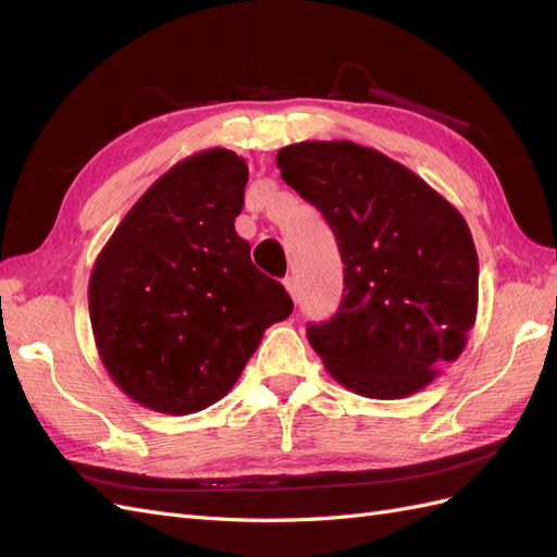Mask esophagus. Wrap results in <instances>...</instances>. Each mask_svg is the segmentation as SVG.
Masks as SVG:
<instances>
[{"label": "esophagus", "instance_id": "obj_1", "mask_svg": "<svg viewBox=\"0 0 557 557\" xmlns=\"http://www.w3.org/2000/svg\"><path fill=\"white\" fill-rule=\"evenodd\" d=\"M283 285H285V290L290 293V297H293V299H297V297H299V285H297V278H295V276H288V278H285V281H283Z\"/></svg>", "mask_w": 557, "mask_h": 557}]
</instances>
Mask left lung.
Instances as JSON below:
<instances>
[{
    "instance_id": "obj_1",
    "label": "left lung",
    "mask_w": 557,
    "mask_h": 557,
    "mask_svg": "<svg viewBox=\"0 0 557 557\" xmlns=\"http://www.w3.org/2000/svg\"><path fill=\"white\" fill-rule=\"evenodd\" d=\"M283 181L334 232L344 297L307 336L348 391L399 399L458 360L476 320L479 258L465 218L407 166L352 141L278 150Z\"/></svg>"
}]
</instances>
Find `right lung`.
I'll list each match as a JSON object with an SVG mask.
<instances>
[{
    "label": "right lung",
    "instance_id": "obj_1",
    "mask_svg": "<svg viewBox=\"0 0 557 557\" xmlns=\"http://www.w3.org/2000/svg\"><path fill=\"white\" fill-rule=\"evenodd\" d=\"M246 160L227 148L174 164L99 252L88 307L95 344L125 395L185 416L223 399L269 325L293 313L283 285L234 230Z\"/></svg>",
    "mask_w": 557,
    "mask_h": 557
}]
</instances>
